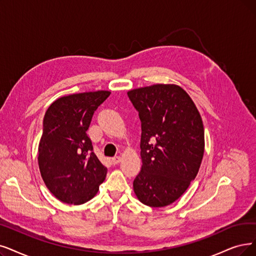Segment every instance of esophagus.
Listing matches in <instances>:
<instances>
[{
  "instance_id": "obj_1",
  "label": "esophagus",
  "mask_w": 256,
  "mask_h": 256,
  "mask_svg": "<svg viewBox=\"0 0 256 256\" xmlns=\"http://www.w3.org/2000/svg\"><path fill=\"white\" fill-rule=\"evenodd\" d=\"M120 162V156H114L111 158V162L114 164V165H116V164H118Z\"/></svg>"
}]
</instances>
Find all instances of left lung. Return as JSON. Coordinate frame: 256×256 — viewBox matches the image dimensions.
Returning a JSON list of instances; mask_svg holds the SVG:
<instances>
[{
  "instance_id": "1",
  "label": "left lung",
  "mask_w": 256,
  "mask_h": 256,
  "mask_svg": "<svg viewBox=\"0 0 256 256\" xmlns=\"http://www.w3.org/2000/svg\"><path fill=\"white\" fill-rule=\"evenodd\" d=\"M140 120L142 166L134 180L138 198L150 207L176 202L196 178L204 156V126L193 100L176 85L128 91Z\"/></svg>"
}]
</instances>
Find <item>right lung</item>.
<instances>
[{
    "label": "right lung",
    "mask_w": 256,
    "mask_h": 256,
    "mask_svg": "<svg viewBox=\"0 0 256 256\" xmlns=\"http://www.w3.org/2000/svg\"><path fill=\"white\" fill-rule=\"evenodd\" d=\"M109 91L71 94L47 109L38 145V167L49 191L60 202L80 205L92 198L107 168L94 152L88 130Z\"/></svg>",
    "instance_id": "add662e5"
}]
</instances>
